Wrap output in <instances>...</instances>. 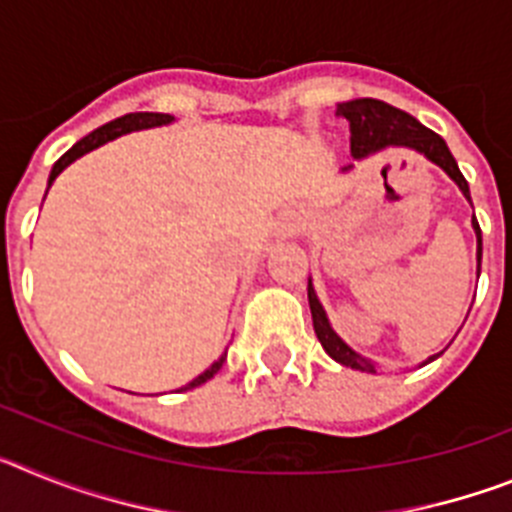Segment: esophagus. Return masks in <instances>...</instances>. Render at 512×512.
Here are the masks:
<instances>
[{"instance_id":"obj_1","label":"esophagus","mask_w":512,"mask_h":512,"mask_svg":"<svg viewBox=\"0 0 512 512\" xmlns=\"http://www.w3.org/2000/svg\"><path fill=\"white\" fill-rule=\"evenodd\" d=\"M277 230L282 238H292V235H297L302 230V215L295 210H287L279 215V223H277Z\"/></svg>"}]
</instances>
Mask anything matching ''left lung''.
Wrapping results in <instances>:
<instances>
[{
    "instance_id": "1",
    "label": "left lung",
    "mask_w": 512,
    "mask_h": 512,
    "mask_svg": "<svg viewBox=\"0 0 512 512\" xmlns=\"http://www.w3.org/2000/svg\"><path fill=\"white\" fill-rule=\"evenodd\" d=\"M336 115L346 117L348 125H351V153L354 158H366L372 153L382 151L387 146H402L410 148V151L423 153L428 161H433L436 166H441L446 174L459 184L461 194L472 202L469 197V184L464 179V174L456 166L454 156H451L449 146L441 135H436L433 130H428L425 125H420L413 115L397 110L392 104L379 102V99H351V102L338 104ZM472 228L477 233V277L479 266H482V230H479L477 217H472ZM307 300H310V312H312V325H315V333H318L320 346L325 348V354L330 359H336L338 364L351 366V369H359V372H377V366L369 359H364L361 354H356L354 348L346 346V343L338 338V333L330 328L328 315H325L323 305H320L315 289H312V279H307ZM438 356V354H436ZM436 356H431L423 364H431Z\"/></svg>"
}]
</instances>
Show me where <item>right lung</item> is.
Returning <instances> with one entry per match:
<instances>
[{
	"instance_id": "right-lung-1",
	"label": "right lung",
	"mask_w": 512,
	"mask_h": 512,
	"mask_svg": "<svg viewBox=\"0 0 512 512\" xmlns=\"http://www.w3.org/2000/svg\"><path fill=\"white\" fill-rule=\"evenodd\" d=\"M171 120H174V117L164 115V112H130V115H122V117H117V120L107 122V125L97 128V130H94V133H89L87 138H81L79 143H76V146H71L69 151L63 153L61 158H58L56 164H53V169H51V176H48V187H51V184L56 182V176L61 174V171L66 169V166L74 164L76 158H81V156H84V153L94 151V148L104 146L107 140H115V138H120V135H125V133H133V130H146V128H158V125H169ZM225 356H228V351H225V354L220 356V359H217L215 364L210 366V369H205V372H202L200 377L192 379V382H189V384H184L182 392L184 390H192V387H200V384H205L207 379L215 377V374L220 372V366H223Z\"/></svg>"
}]
</instances>
